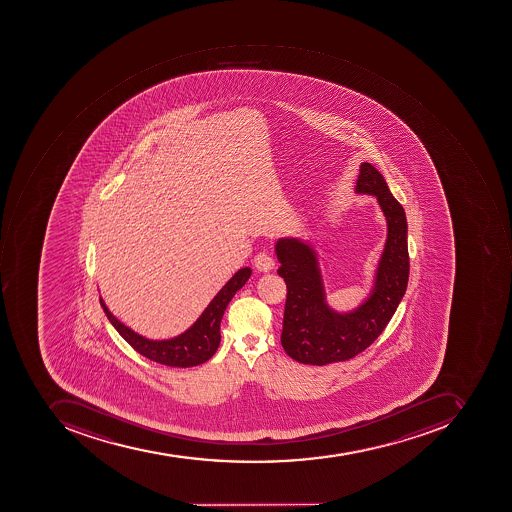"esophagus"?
<instances>
[{
    "mask_svg": "<svg viewBox=\"0 0 512 512\" xmlns=\"http://www.w3.org/2000/svg\"><path fill=\"white\" fill-rule=\"evenodd\" d=\"M254 266L260 272H269L274 269L275 263L268 254H258L257 257L254 258Z\"/></svg>",
    "mask_w": 512,
    "mask_h": 512,
    "instance_id": "esophagus-1",
    "label": "esophagus"
}]
</instances>
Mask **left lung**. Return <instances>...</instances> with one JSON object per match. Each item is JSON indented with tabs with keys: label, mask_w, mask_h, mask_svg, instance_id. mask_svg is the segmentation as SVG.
<instances>
[{
	"label": "left lung",
	"mask_w": 512,
	"mask_h": 512,
	"mask_svg": "<svg viewBox=\"0 0 512 512\" xmlns=\"http://www.w3.org/2000/svg\"><path fill=\"white\" fill-rule=\"evenodd\" d=\"M355 193L374 196L385 216L386 240L372 272L371 286L360 304L336 310L318 249L300 237H280L274 251L285 279L282 346L299 363L325 366L363 352L385 330L408 286V223L405 210L392 196L385 177L371 163H361Z\"/></svg>",
	"instance_id": "8db88e82"
}]
</instances>
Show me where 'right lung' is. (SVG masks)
Here are the masks:
<instances>
[{
    "instance_id": "add662e5",
    "label": "right lung",
    "mask_w": 512,
    "mask_h": 512,
    "mask_svg": "<svg viewBox=\"0 0 512 512\" xmlns=\"http://www.w3.org/2000/svg\"><path fill=\"white\" fill-rule=\"evenodd\" d=\"M251 274L252 269L249 266L238 269L232 275V279L219 289L218 294L205 307L201 316L185 332L168 339H149L140 335L131 327L124 325L117 316H113L103 297L99 296V302L103 305L104 313H106L110 324L123 336L124 341L129 342L140 355L170 367L199 366V364L210 360L218 350L219 341H221L219 325H221L224 311L238 289L246 285Z\"/></svg>"
}]
</instances>
